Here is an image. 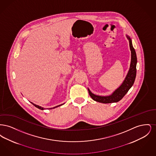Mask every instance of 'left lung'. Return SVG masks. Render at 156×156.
Returning <instances> with one entry per match:
<instances>
[{"instance_id":"1","label":"left lung","mask_w":156,"mask_h":156,"mask_svg":"<svg viewBox=\"0 0 156 156\" xmlns=\"http://www.w3.org/2000/svg\"><path fill=\"white\" fill-rule=\"evenodd\" d=\"M127 37L129 41L130 48L131 50V63L129 71L126 76V78L122 83V84L120 85V87H119V88L116 89L111 95L109 96L101 97L96 95L92 94L88 89L89 95L95 101L103 104H109L119 102V101H120L124 97L127 92L129 91V90L133 86L136 76L137 57L130 38L128 36H127Z\"/></svg>"}]
</instances>
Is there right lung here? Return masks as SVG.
<instances>
[{
    "mask_svg": "<svg viewBox=\"0 0 156 156\" xmlns=\"http://www.w3.org/2000/svg\"><path fill=\"white\" fill-rule=\"evenodd\" d=\"M31 104H33L34 106H36V108H38V109H41V110H44V109H45L44 108H43V107H41V106H38V105H35V104H33V103H31ZM63 104H61V105H58V106H55V107H54V108H49L50 109H54V108H57V107H58V106H61V105H62Z\"/></svg>",
    "mask_w": 156,
    "mask_h": 156,
    "instance_id": "right-lung-1",
    "label": "right lung"
}]
</instances>
